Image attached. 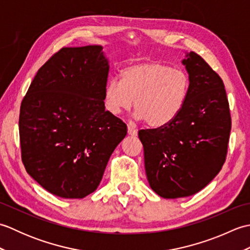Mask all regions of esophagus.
Instances as JSON below:
<instances>
[{
	"mask_svg": "<svg viewBox=\"0 0 250 250\" xmlns=\"http://www.w3.org/2000/svg\"><path fill=\"white\" fill-rule=\"evenodd\" d=\"M128 134L131 135V136H136L137 135V130L132 125H128Z\"/></svg>",
	"mask_w": 250,
	"mask_h": 250,
	"instance_id": "34e87169",
	"label": "esophagus"
}]
</instances>
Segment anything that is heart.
I'll use <instances>...</instances> for the list:
<instances>
[{"mask_svg":"<svg viewBox=\"0 0 250 250\" xmlns=\"http://www.w3.org/2000/svg\"><path fill=\"white\" fill-rule=\"evenodd\" d=\"M189 89L190 78L185 71L158 61L143 62L125 67L121 79H110L104 104L110 114L119 115L130 109L134 101L136 118L160 128L177 118Z\"/></svg>","mask_w":250,"mask_h":250,"instance_id":"1","label":"heart"}]
</instances>
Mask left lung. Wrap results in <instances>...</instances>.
I'll return each mask as SVG.
<instances>
[{
	"mask_svg": "<svg viewBox=\"0 0 250 250\" xmlns=\"http://www.w3.org/2000/svg\"><path fill=\"white\" fill-rule=\"evenodd\" d=\"M186 57L190 89L183 110L171 124L139 131L148 183L164 199L192 195L214 179L226 161L231 131L222 79L194 51Z\"/></svg>",
	"mask_w": 250,
	"mask_h": 250,
	"instance_id": "1",
	"label": "left lung"
}]
</instances>
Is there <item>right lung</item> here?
<instances>
[{"label": "right lung", "mask_w": 250, "mask_h": 250, "mask_svg": "<svg viewBox=\"0 0 250 250\" xmlns=\"http://www.w3.org/2000/svg\"><path fill=\"white\" fill-rule=\"evenodd\" d=\"M103 47H64L42 66L21 102V159L48 192L83 199L102 180L126 125L105 110Z\"/></svg>", "instance_id": "1"}]
</instances>
